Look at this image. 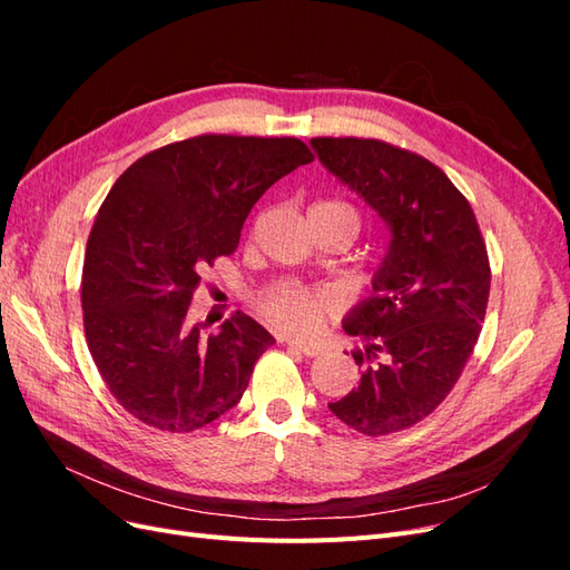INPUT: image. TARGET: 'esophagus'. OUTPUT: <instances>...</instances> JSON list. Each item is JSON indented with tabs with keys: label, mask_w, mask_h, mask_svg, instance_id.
I'll use <instances>...</instances> for the list:
<instances>
[{
	"label": "esophagus",
	"mask_w": 570,
	"mask_h": 570,
	"mask_svg": "<svg viewBox=\"0 0 570 570\" xmlns=\"http://www.w3.org/2000/svg\"><path fill=\"white\" fill-rule=\"evenodd\" d=\"M285 344L289 350H297L304 356H318L321 354V347H316V344H306V342H297V340H285Z\"/></svg>",
	"instance_id": "1"
}]
</instances>
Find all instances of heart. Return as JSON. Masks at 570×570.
I'll return each instance as SVG.
<instances>
[{"instance_id":"1","label":"heart","mask_w":570,"mask_h":570,"mask_svg":"<svg viewBox=\"0 0 570 570\" xmlns=\"http://www.w3.org/2000/svg\"><path fill=\"white\" fill-rule=\"evenodd\" d=\"M314 209L342 212L356 220L354 212L342 202H321ZM335 306L337 299L331 289L304 287L297 283H281L258 297V312L264 314V318L278 331L295 337L316 335L325 318L335 312Z\"/></svg>"}]
</instances>
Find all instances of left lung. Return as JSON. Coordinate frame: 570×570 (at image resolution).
Instances as JSON below:
<instances>
[{
  "label": "left lung",
  "instance_id": "obj_1",
  "mask_svg": "<svg viewBox=\"0 0 570 570\" xmlns=\"http://www.w3.org/2000/svg\"><path fill=\"white\" fill-rule=\"evenodd\" d=\"M327 174L383 218L387 249L371 295L344 316L361 383L331 402L364 435L425 419L456 385L490 297V262L471 204L428 159L381 140L314 137Z\"/></svg>",
  "mask_w": 570,
  "mask_h": 570
}]
</instances>
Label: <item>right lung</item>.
Segmentation results:
<instances>
[{
  "instance_id": "add662e5",
  "label": "right lung",
  "mask_w": 570,
  "mask_h": 570,
  "mask_svg": "<svg viewBox=\"0 0 570 570\" xmlns=\"http://www.w3.org/2000/svg\"><path fill=\"white\" fill-rule=\"evenodd\" d=\"M312 159L295 137L199 135L114 183L85 249L82 321L101 377L137 421L189 433L243 400L273 335L243 312L204 335L189 302L199 273L237 249L258 197Z\"/></svg>"
}]
</instances>
